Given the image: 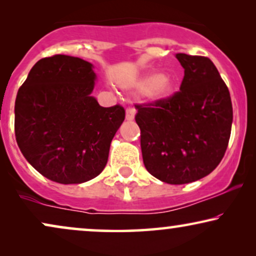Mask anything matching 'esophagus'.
Here are the masks:
<instances>
[{
	"mask_svg": "<svg viewBox=\"0 0 256 256\" xmlns=\"http://www.w3.org/2000/svg\"><path fill=\"white\" fill-rule=\"evenodd\" d=\"M135 113H136V110L134 107H128L127 110H126V118H127L128 121L134 120Z\"/></svg>",
	"mask_w": 256,
	"mask_h": 256,
	"instance_id": "obj_1",
	"label": "esophagus"
}]
</instances>
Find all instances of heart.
<instances>
[{"instance_id":"b5f03b06","label":"heart","mask_w":256,"mask_h":256,"mask_svg":"<svg viewBox=\"0 0 256 256\" xmlns=\"http://www.w3.org/2000/svg\"><path fill=\"white\" fill-rule=\"evenodd\" d=\"M134 87L138 92H148L154 99H166L174 93V82L169 76L160 73H146L135 82Z\"/></svg>"}]
</instances>
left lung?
I'll return each instance as SVG.
<instances>
[{
    "mask_svg": "<svg viewBox=\"0 0 256 256\" xmlns=\"http://www.w3.org/2000/svg\"><path fill=\"white\" fill-rule=\"evenodd\" d=\"M184 68L180 90L136 104L146 169L168 184L208 176L222 162L233 121L230 90L208 57L177 54Z\"/></svg>",
    "mask_w": 256,
    "mask_h": 256,
    "instance_id": "obj_1",
    "label": "left lung"
}]
</instances>
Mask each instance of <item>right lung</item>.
<instances>
[{
	"instance_id": "add662e5",
	"label": "right lung",
	"mask_w": 256,
	"mask_h": 256,
	"mask_svg": "<svg viewBox=\"0 0 256 256\" xmlns=\"http://www.w3.org/2000/svg\"><path fill=\"white\" fill-rule=\"evenodd\" d=\"M96 78L90 62L54 54L38 60L17 92V144L28 162L50 180L80 184L106 166L126 112L120 104H98L90 96Z\"/></svg>"
}]
</instances>
